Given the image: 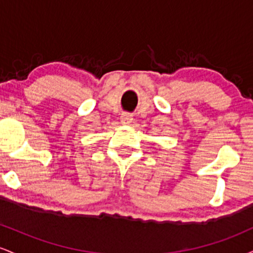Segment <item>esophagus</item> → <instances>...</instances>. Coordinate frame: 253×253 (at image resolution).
Returning a JSON list of instances; mask_svg holds the SVG:
<instances>
[{"mask_svg":"<svg viewBox=\"0 0 253 253\" xmlns=\"http://www.w3.org/2000/svg\"><path fill=\"white\" fill-rule=\"evenodd\" d=\"M120 120H121V123L125 124V125L130 124V123H132V120H133L132 114H129V113H123V114H121V117H120Z\"/></svg>","mask_w":253,"mask_h":253,"instance_id":"obj_1","label":"esophagus"}]
</instances>
